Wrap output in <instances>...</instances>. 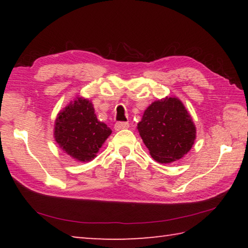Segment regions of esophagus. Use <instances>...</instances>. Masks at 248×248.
<instances>
[{
    "instance_id": "esophagus-1",
    "label": "esophagus",
    "mask_w": 248,
    "mask_h": 248,
    "mask_svg": "<svg viewBox=\"0 0 248 248\" xmlns=\"http://www.w3.org/2000/svg\"><path fill=\"white\" fill-rule=\"evenodd\" d=\"M129 123H124V121H118V123L115 124V130L116 131H119V130L127 129L129 128Z\"/></svg>"
}]
</instances>
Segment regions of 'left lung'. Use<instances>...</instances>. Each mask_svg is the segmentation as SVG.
Here are the masks:
<instances>
[{"mask_svg":"<svg viewBox=\"0 0 248 248\" xmlns=\"http://www.w3.org/2000/svg\"><path fill=\"white\" fill-rule=\"evenodd\" d=\"M138 130L151 156L158 163H171L189 152L196 128L179 99L166 97L150 105Z\"/></svg>","mask_w":248,"mask_h":248,"instance_id":"8db88e82","label":"left lung"}]
</instances>
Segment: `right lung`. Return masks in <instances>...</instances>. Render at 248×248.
Returning <instances> with one entry per match:
<instances>
[{
	"instance_id": "obj_1",
	"label": "right lung",
	"mask_w": 248,
	"mask_h": 248,
	"mask_svg": "<svg viewBox=\"0 0 248 248\" xmlns=\"http://www.w3.org/2000/svg\"><path fill=\"white\" fill-rule=\"evenodd\" d=\"M110 133V128L97 119L90 100L82 98L59 112L54 124V138L59 146L81 162L94 158Z\"/></svg>"
}]
</instances>
